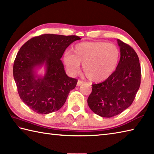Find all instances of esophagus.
Instances as JSON below:
<instances>
[{
	"instance_id": "esophagus-1",
	"label": "esophagus",
	"mask_w": 154,
	"mask_h": 154,
	"mask_svg": "<svg viewBox=\"0 0 154 154\" xmlns=\"http://www.w3.org/2000/svg\"><path fill=\"white\" fill-rule=\"evenodd\" d=\"M83 83H84V82L83 81H81V80H78L77 81V86H80L81 85H82Z\"/></svg>"
}]
</instances>
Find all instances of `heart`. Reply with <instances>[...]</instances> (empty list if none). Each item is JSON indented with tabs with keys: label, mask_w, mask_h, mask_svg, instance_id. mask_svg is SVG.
<instances>
[{
	"label": "heart",
	"mask_w": 154,
	"mask_h": 154,
	"mask_svg": "<svg viewBox=\"0 0 154 154\" xmlns=\"http://www.w3.org/2000/svg\"><path fill=\"white\" fill-rule=\"evenodd\" d=\"M119 58V50L116 45L101 41L83 42L75 45L73 53H66L63 61L71 74L78 73L81 64L89 80L99 82L113 73Z\"/></svg>",
	"instance_id": "obj_1"
}]
</instances>
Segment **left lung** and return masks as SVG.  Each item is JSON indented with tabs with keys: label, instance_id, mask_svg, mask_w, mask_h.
Masks as SVG:
<instances>
[{
	"label": "left lung",
	"instance_id": "1",
	"mask_svg": "<svg viewBox=\"0 0 154 154\" xmlns=\"http://www.w3.org/2000/svg\"><path fill=\"white\" fill-rule=\"evenodd\" d=\"M120 60L116 71L103 82L93 84L87 99L90 109L103 117L121 113L133 103L141 83V67L137 53L117 39Z\"/></svg>",
	"mask_w": 154,
	"mask_h": 154
}]
</instances>
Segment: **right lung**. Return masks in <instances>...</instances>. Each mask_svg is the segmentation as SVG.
<instances>
[{"instance_id": "1", "label": "right lung", "mask_w": 154, "mask_h": 154, "mask_svg": "<svg viewBox=\"0 0 154 154\" xmlns=\"http://www.w3.org/2000/svg\"><path fill=\"white\" fill-rule=\"evenodd\" d=\"M79 39L75 35L45 34L20 47L14 62V79L20 98L35 112L58 111L76 87L77 80L67 76L61 58L69 45ZM43 66L45 73L42 76L36 71Z\"/></svg>"}]
</instances>
